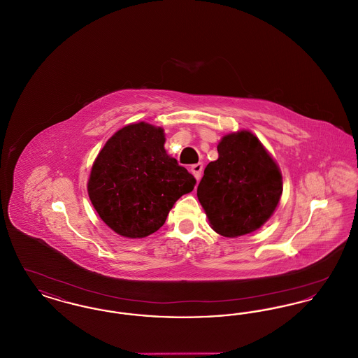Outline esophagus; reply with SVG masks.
Listing matches in <instances>:
<instances>
[{
  "label": "esophagus",
  "instance_id": "esophagus-1",
  "mask_svg": "<svg viewBox=\"0 0 358 358\" xmlns=\"http://www.w3.org/2000/svg\"><path fill=\"white\" fill-rule=\"evenodd\" d=\"M190 171H192V174L194 176V178L199 181V180L201 178V173H203V164H194V165H192Z\"/></svg>",
  "mask_w": 358,
  "mask_h": 358
}]
</instances>
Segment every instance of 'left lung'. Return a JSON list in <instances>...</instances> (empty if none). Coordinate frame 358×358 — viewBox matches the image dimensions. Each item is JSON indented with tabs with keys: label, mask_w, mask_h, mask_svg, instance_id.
<instances>
[{
	"label": "left lung",
	"mask_w": 358,
	"mask_h": 358,
	"mask_svg": "<svg viewBox=\"0 0 358 358\" xmlns=\"http://www.w3.org/2000/svg\"><path fill=\"white\" fill-rule=\"evenodd\" d=\"M219 158L209 162L197 187L210 227L238 238L273 216L282 196V174L273 157L251 131L222 136Z\"/></svg>",
	"instance_id": "obj_1"
}]
</instances>
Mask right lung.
<instances>
[{
	"label": "right lung",
	"instance_id": "right-lung-1",
	"mask_svg": "<svg viewBox=\"0 0 358 358\" xmlns=\"http://www.w3.org/2000/svg\"><path fill=\"white\" fill-rule=\"evenodd\" d=\"M164 143V129L133 123L106 142L92 165L90 200L120 236L146 238L158 231L174 203L196 185Z\"/></svg>",
	"mask_w": 358,
	"mask_h": 358
}]
</instances>
